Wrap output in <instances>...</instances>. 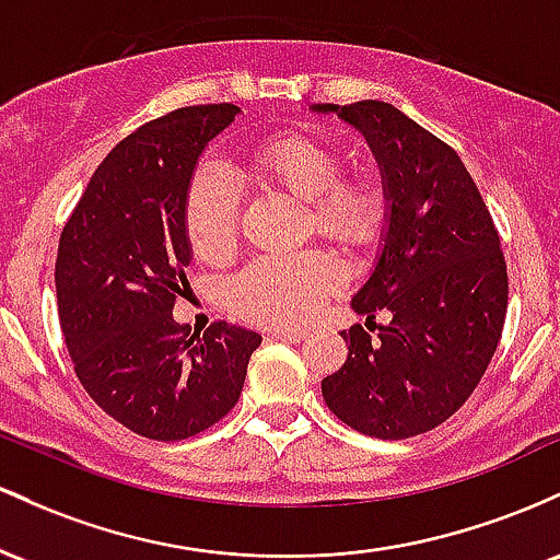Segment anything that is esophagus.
Instances as JSON below:
<instances>
[{
  "mask_svg": "<svg viewBox=\"0 0 560 560\" xmlns=\"http://www.w3.org/2000/svg\"><path fill=\"white\" fill-rule=\"evenodd\" d=\"M269 336L275 338V341H285V343H301L306 338L304 330H272Z\"/></svg>",
  "mask_w": 560,
  "mask_h": 560,
  "instance_id": "esophagus-1",
  "label": "esophagus"
}]
</instances>
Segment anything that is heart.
I'll return each instance as SVG.
<instances>
[{"label":"heart","instance_id":"b5f03b06","mask_svg":"<svg viewBox=\"0 0 560 560\" xmlns=\"http://www.w3.org/2000/svg\"><path fill=\"white\" fill-rule=\"evenodd\" d=\"M250 168L264 185L304 200L310 228L347 248L373 243L383 228V192L370 179H341V155L312 135L261 144ZM241 198L228 174L203 166L185 196V230L200 259H222L235 248ZM341 285V272L319 250L261 256L228 282L230 310L264 328H299Z\"/></svg>","mask_w":560,"mask_h":560}]
</instances>
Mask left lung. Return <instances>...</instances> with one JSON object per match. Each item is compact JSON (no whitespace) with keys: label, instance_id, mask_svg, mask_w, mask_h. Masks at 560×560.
Here are the masks:
<instances>
[{"label":"left lung","instance_id":"8db88e82","mask_svg":"<svg viewBox=\"0 0 560 560\" xmlns=\"http://www.w3.org/2000/svg\"><path fill=\"white\" fill-rule=\"evenodd\" d=\"M368 140L381 168L386 230L373 272L351 296L392 323L343 330L349 357L323 381L336 418L364 436L410 439L455 416L502 336L508 272L500 235L460 155L381 100L312 105Z\"/></svg>","mask_w":560,"mask_h":560}]
</instances>
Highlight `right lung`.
I'll return each mask as SVG.
<instances>
[{
  "label": "right lung",
  "mask_w": 560,
  "mask_h": 560,
  "mask_svg": "<svg viewBox=\"0 0 560 560\" xmlns=\"http://www.w3.org/2000/svg\"><path fill=\"white\" fill-rule=\"evenodd\" d=\"M237 105H192L144 124L105 155L60 235V328L81 386L113 420L179 442L241 399L261 336L230 323L190 332L174 319L192 246L185 196Z\"/></svg>",
  "instance_id": "1"
}]
</instances>
